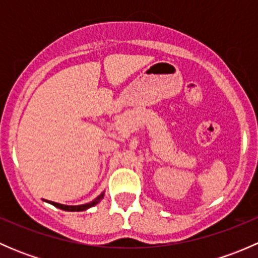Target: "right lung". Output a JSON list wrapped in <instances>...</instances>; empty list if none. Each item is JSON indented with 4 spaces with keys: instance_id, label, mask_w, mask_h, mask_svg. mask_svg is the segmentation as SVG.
<instances>
[{
    "instance_id": "right-lung-1",
    "label": "right lung",
    "mask_w": 258,
    "mask_h": 258,
    "mask_svg": "<svg viewBox=\"0 0 258 258\" xmlns=\"http://www.w3.org/2000/svg\"><path fill=\"white\" fill-rule=\"evenodd\" d=\"M102 199H103V194H101L100 196L97 197V199H95L92 202H90V204L80 205V206H66V205L56 204V202H52V201H48V202L51 205H53L54 207H58V209H61V210H63V211H72V212H75V211H85V210L90 209V207H92V206H95V205H97L98 202H100Z\"/></svg>"
}]
</instances>
